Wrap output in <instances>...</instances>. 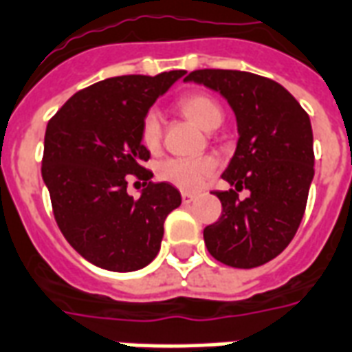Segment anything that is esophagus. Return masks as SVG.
<instances>
[{"label": "esophagus", "instance_id": "34e87169", "mask_svg": "<svg viewBox=\"0 0 352 352\" xmlns=\"http://www.w3.org/2000/svg\"><path fill=\"white\" fill-rule=\"evenodd\" d=\"M195 199V194H188V192H184V194H182V203H192V201Z\"/></svg>", "mask_w": 352, "mask_h": 352}]
</instances>
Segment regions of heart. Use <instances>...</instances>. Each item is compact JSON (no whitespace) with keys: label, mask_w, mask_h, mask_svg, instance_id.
Instances as JSON below:
<instances>
[{"label":"heart","mask_w":352,"mask_h":352,"mask_svg":"<svg viewBox=\"0 0 352 352\" xmlns=\"http://www.w3.org/2000/svg\"><path fill=\"white\" fill-rule=\"evenodd\" d=\"M177 109L182 116L192 120L205 131H212L223 122V109L208 94L192 92L177 99ZM140 142L147 151L157 153L162 142V125L157 112H147L140 125ZM216 171V160L212 157H175L166 158L157 168L160 181L170 182L179 190H197L205 179Z\"/></svg>","instance_id":"heart-1"}]
</instances>
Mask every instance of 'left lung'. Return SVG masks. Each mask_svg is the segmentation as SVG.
<instances>
[{
  "mask_svg": "<svg viewBox=\"0 0 352 352\" xmlns=\"http://www.w3.org/2000/svg\"><path fill=\"white\" fill-rule=\"evenodd\" d=\"M194 80L223 96L238 122V146L223 179L236 190L214 192L221 216L203 230L208 253L249 270L273 260L294 240L314 179L310 118L273 79L238 69H195ZM248 187L245 200L237 192Z\"/></svg>",
  "mask_w": 352,
  "mask_h": 352,
  "instance_id": "8db88e82",
  "label": "left lung"
}]
</instances>
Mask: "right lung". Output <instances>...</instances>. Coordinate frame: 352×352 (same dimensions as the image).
Instances as JSON below:
<instances>
[{"instance_id": "right-lung-1", "label": "right lung", "mask_w": 352, "mask_h": 352, "mask_svg": "<svg viewBox=\"0 0 352 352\" xmlns=\"http://www.w3.org/2000/svg\"><path fill=\"white\" fill-rule=\"evenodd\" d=\"M184 69L122 75L82 88L47 122L42 179L58 229L77 253L109 272H136L160 249L164 221L181 194L153 177L144 162L140 125L158 96ZM147 184L138 200L126 194V175Z\"/></svg>"}]
</instances>
